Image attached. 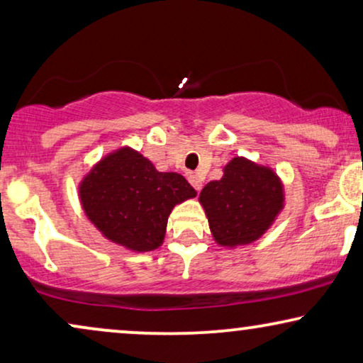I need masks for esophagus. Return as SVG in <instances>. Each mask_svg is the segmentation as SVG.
I'll use <instances>...</instances> for the list:
<instances>
[{
  "instance_id": "esophagus-1",
  "label": "esophagus",
  "mask_w": 363,
  "mask_h": 363,
  "mask_svg": "<svg viewBox=\"0 0 363 363\" xmlns=\"http://www.w3.org/2000/svg\"><path fill=\"white\" fill-rule=\"evenodd\" d=\"M188 180H190V183H191V186L195 188L196 191H200L201 190V186H203V180L198 175H195V173H191V175H188Z\"/></svg>"
}]
</instances>
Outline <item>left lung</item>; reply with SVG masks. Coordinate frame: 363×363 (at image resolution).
<instances>
[{
  "instance_id": "1",
  "label": "left lung",
  "mask_w": 363,
  "mask_h": 363,
  "mask_svg": "<svg viewBox=\"0 0 363 363\" xmlns=\"http://www.w3.org/2000/svg\"><path fill=\"white\" fill-rule=\"evenodd\" d=\"M215 241L223 247L251 245L272 226L284 208V185L269 167L235 157L220 180L200 193Z\"/></svg>"
}]
</instances>
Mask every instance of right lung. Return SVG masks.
Listing matches in <instances>:
<instances>
[{
	"label": "right lung",
	"instance_id": "right-lung-1",
	"mask_svg": "<svg viewBox=\"0 0 363 363\" xmlns=\"http://www.w3.org/2000/svg\"><path fill=\"white\" fill-rule=\"evenodd\" d=\"M195 196L185 177L158 172L130 147L108 153L79 183L89 221L108 241L135 252L162 246L173 208Z\"/></svg>",
	"mask_w": 363,
	"mask_h": 363
}]
</instances>
